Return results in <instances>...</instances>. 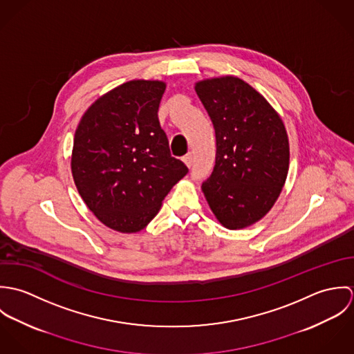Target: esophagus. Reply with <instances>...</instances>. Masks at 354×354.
Masks as SVG:
<instances>
[{"label":"esophagus","instance_id":"34e87169","mask_svg":"<svg viewBox=\"0 0 354 354\" xmlns=\"http://www.w3.org/2000/svg\"><path fill=\"white\" fill-rule=\"evenodd\" d=\"M183 160H184V163H185L188 167H191V165H192V152H188L187 155H184V156H183Z\"/></svg>","mask_w":354,"mask_h":354}]
</instances>
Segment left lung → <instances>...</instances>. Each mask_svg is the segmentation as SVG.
I'll use <instances>...</instances> for the list:
<instances>
[{
  "label": "left lung",
  "mask_w": 354,
  "mask_h": 354,
  "mask_svg": "<svg viewBox=\"0 0 354 354\" xmlns=\"http://www.w3.org/2000/svg\"><path fill=\"white\" fill-rule=\"evenodd\" d=\"M215 129L216 155L202 191L227 229L251 226L277 202L289 170V139L274 107L234 76L198 82Z\"/></svg>",
  "instance_id": "obj_1"
}]
</instances>
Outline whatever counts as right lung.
<instances>
[{"mask_svg":"<svg viewBox=\"0 0 354 354\" xmlns=\"http://www.w3.org/2000/svg\"><path fill=\"white\" fill-rule=\"evenodd\" d=\"M166 84L131 80L94 102L73 139L75 185L94 215L121 233L145 229L188 167L171 156L158 107Z\"/></svg>","mask_w":354,"mask_h":354,"instance_id":"obj_1","label":"right lung"}]
</instances>
